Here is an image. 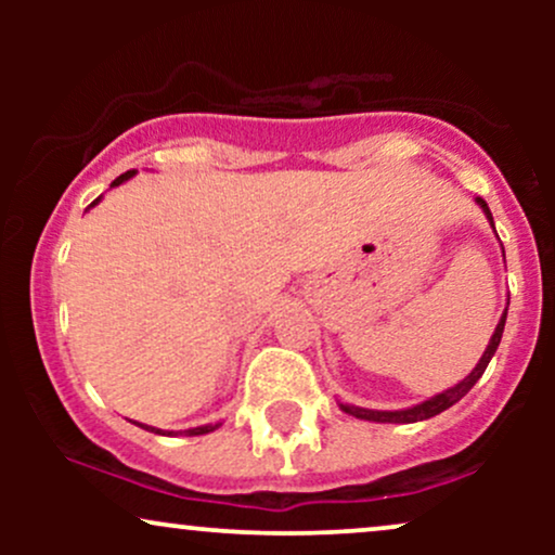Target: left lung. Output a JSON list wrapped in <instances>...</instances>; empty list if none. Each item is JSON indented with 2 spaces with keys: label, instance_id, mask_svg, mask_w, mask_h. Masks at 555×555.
<instances>
[{
  "label": "left lung",
  "instance_id": "left-lung-1",
  "mask_svg": "<svg viewBox=\"0 0 555 555\" xmlns=\"http://www.w3.org/2000/svg\"><path fill=\"white\" fill-rule=\"evenodd\" d=\"M477 206H480L482 211H486L488 221H490V227H493V216H490L488 203L482 201V197H477ZM493 229H495V227H493ZM503 326H506V310H503V315H501L499 326H495L493 336H490V341H488L486 352H482V358H480V362H477V365H475V371L469 373L467 378H464V380H460V384H456V386L446 388L443 393H436V397H430L428 401H423V404L410 406V410H393V412H384V410H365V406H352V404H339V406H341L344 412H347V415L360 417V420H373V423H420V420H428V417L441 415L443 410H449V406H454L456 401H460V399L464 397V393H467L469 388H473V386L477 384V380H480V375L486 373V367H488L490 358H493L495 349H499V344H501Z\"/></svg>",
  "mask_w": 555,
  "mask_h": 555
}]
</instances>
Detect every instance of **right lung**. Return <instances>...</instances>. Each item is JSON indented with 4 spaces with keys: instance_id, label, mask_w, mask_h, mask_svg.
Returning a JSON list of instances; mask_svg holds the SVG:
<instances>
[{
    "instance_id": "right-lung-1",
    "label": "right lung",
    "mask_w": 555,
    "mask_h": 555,
    "mask_svg": "<svg viewBox=\"0 0 555 555\" xmlns=\"http://www.w3.org/2000/svg\"><path fill=\"white\" fill-rule=\"evenodd\" d=\"M132 175H135V169H130V171H125V175H119L117 180L112 182V188H117V184L127 182ZM99 201H101V197H95L91 206H95V203H99ZM140 428H145V430H151V433H162L158 428H151V425H140ZM216 428H219V423H216V425H201V428H190V430H180V433H184V436H203V433H211ZM162 436H177V433L175 430H167V433H162Z\"/></svg>"
}]
</instances>
